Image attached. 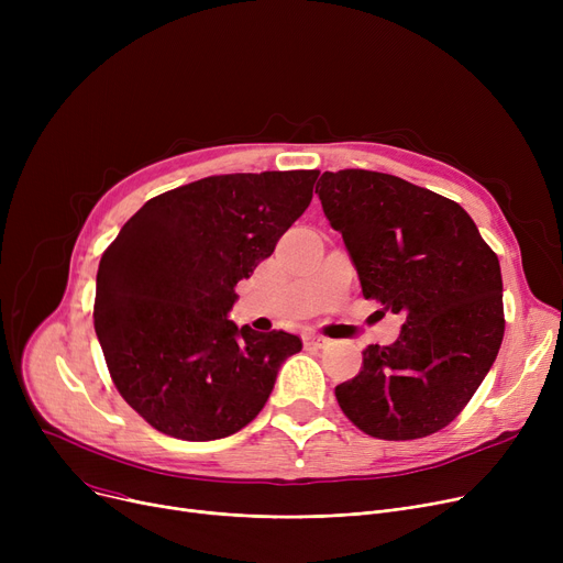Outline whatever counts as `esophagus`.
I'll use <instances>...</instances> for the list:
<instances>
[{"instance_id": "1", "label": "esophagus", "mask_w": 563, "mask_h": 563, "mask_svg": "<svg viewBox=\"0 0 563 563\" xmlns=\"http://www.w3.org/2000/svg\"><path fill=\"white\" fill-rule=\"evenodd\" d=\"M303 342H306V346H317V349H321L323 344H327V338H321V335H306Z\"/></svg>"}]
</instances>
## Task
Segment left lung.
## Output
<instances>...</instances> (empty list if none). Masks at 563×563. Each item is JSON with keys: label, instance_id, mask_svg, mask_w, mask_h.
<instances>
[{"label": "left lung", "instance_id": "8db88e82", "mask_svg": "<svg viewBox=\"0 0 563 563\" xmlns=\"http://www.w3.org/2000/svg\"><path fill=\"white\" fill-rule=\"evenodd\" d=\"M314 191L342 232L363 297L406 319L395 344H369L358 376L335 388L342 412L380 440L445 429L505 338L495 251L459 202L397 175L327 170Z\"/></svg>", "mask_w": 563, "mask_h": 563}]
</instances>
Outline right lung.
<instances>
[{
	"instance_id": "1",
	"label": "right lung",
	"mask_w": 563,
	"mask_h": 563,
	"mask_svg": "<svg viewBox=\"0 0 563 563\" xmlns=\"http://www.w3.org/2000/svg\"><path fill=\"white\" fill-rule=\"evenodd\" d=\"M319 170L210 175L147 200L107 246L93 327L113 386L157 431L217 440L255 420L301 338L225 317L312 200Z\"/></svg>"
}]
</instances>
